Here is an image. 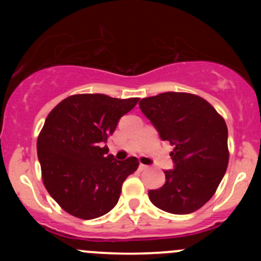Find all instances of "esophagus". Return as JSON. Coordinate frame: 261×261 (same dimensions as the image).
Listing matches in <instances>:
<instances>
[{"mask_svg": "<svg viewBox=\"0 0 261 261\" xmlns=\"http://www.w3.org/2000/svg\"><path fill=\"white\" fill-rule=\"evenodd\" d=\"M147 168H149V167H147V165H144V164H140V165H139V169H140L141 172H143V170H146Z\"/></svg>", "mask_w": 261, "mask_h": 261, "instance_id": "34e87169", "label": "esophagus"}]
</instances>
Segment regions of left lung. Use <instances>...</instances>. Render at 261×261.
Segmentation results:
<instances>
[{
    "mask_svg": "<svg viewBox=\"0 0 261 261\" xmlns=\"http://www.w3.org/2000/svg\"><path fill=\"white\" fill-rule=\"evenodd\" d=\"M141 112L168 140L174 169L165 170V184L149 191L154 206L174 215L201 208L212 198L228 164L227 126L202 97L165 92L139 102Z\"/></svg>",
    "mask_w": 261,
    "mask_h": 261,
    "instance_id": "left-lung-1",
    "label": "left lung"
}]
</instances>
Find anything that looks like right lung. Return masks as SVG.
<instances>
[{"label": "right lung", "mask_w": 261, "mask_h": 261, "mask_svg": "<svg viewBox=\"0 0 261 261\" xmlns=\"http://www.w3.org/2000/svg\"><path fill=\"white\" fill-rule=\"evenodd\" d=\"M139 99L74 94L50 111L36 149L44 186L65 212L92 220L116 206L139 162L135 156L116 160L105 144Z\"/></svg>", "instance_id": "obj_1"}]
</instances>
